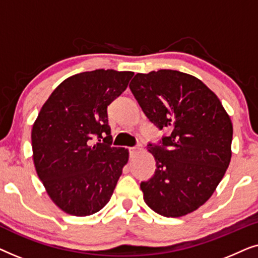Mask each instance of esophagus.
Returning a JSON list of instances; mask_svg holds the SVG:
<instances>
[{
  "mask_svg": "<svg viewBox=\"0 0 258 258\" xmlns=\"http://www.w3.org/2000/svg\"><path fill=\"white\" fill-rule=\"evenodd\" d=\"M141 149H142V146H141V144H139V146H136V147L130 148V155H136Z\"/></svg>",
  "mask_w": 258,
  "mask_h": 258,
  "instance_id": "34e87169",
  "label": "esophagus"
}]
</instances>
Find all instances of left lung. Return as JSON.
<instances>
[{
    "label": "left lung",
    "instance_id": "8db88e82",
    "mask_svg": "<svg viewBox=\"0 0 258 258\" xmlns=\"http://www.w3.org/2000/svg\"><path fill=\"white\" fill-rule=\"evenodd\" d=\"M130 90L150 122L170 134L148 144L156 169L141 183L144 202L165 217L192 213L210 199L231 160L232 123L202 81L177 70L136 74Z\"/></svg>",
    "mask_w": 258,
    "mask_h": 258
}]
</instances>
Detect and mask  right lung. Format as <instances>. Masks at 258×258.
Returning <instances> with one entry per match:
<instances>
[{
  "label": "right lung",
  "instance_id": "1",
  "mask_svg": "<svg viewBox=\"0 0 258 258\" xmlns=\"http://www.w3.org/2000/svg\"><path fill=\"white\" fill-rule=\"evenodd\" d=\"M133 76L112 69L76 74L38 112L31 130L35 169L52 202L67 214L97 213L114 192L129 151L111 147L107 109ZM94 137L104 142L94 144Z\"/></svg>",
  "mask_w": 258,
  "mask_h": 258
}]
</instances>
